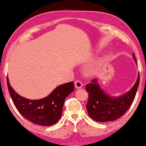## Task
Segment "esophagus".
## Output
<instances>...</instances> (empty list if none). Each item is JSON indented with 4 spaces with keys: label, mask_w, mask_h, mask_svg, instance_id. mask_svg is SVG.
Instances as JSON below:
<instances>
[{
    "label": "esophagus",
    "mask_w": 146,
    "mask_h": 146,
    "mask_svg": "<svg viewBox=\"0 0 146 146\" xmlns=\"http://www.w3.org/2000/svg\"><path fill=\"white\" fill-rule=\"evenodd\" d=\"M74 85H75V87L76 88H80L82 87V83L81 81L80 80H76V82H74Z\"/></svg>",
    "instance_id": "obj_1"
}]
</instances>
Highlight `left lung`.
Returning a JSON list of instances; mask_svg holds the SVG:
<instances>
[{"mask_svg": "<svg viewBox=\"0 0 146 146\" xmlns=\"http://www.w3.org/2000/svg\"><path fill=\"white\" fill-rule=\"evenodd\" d=\"M135 60V55H133ZM139 84V74L135 84L131 89L118 97L107 95L103 91L96 79L92 80L91 82L86 86V90L88 93L86 109L88 115L97 122L112 121L122 117L131 105L138 86Z\"/></svg>", "mask_w": 146, "mask_h": 146, "instance_id": "1", "label": "left lung"}]
</instances>
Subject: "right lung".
I'll list each match as a JSON object with an SVG mask.
<instances>
[{"label":"right lung","instance_id":"add662e5","mask_svg":"<svg viewBox=\"0 0 146 146\" xmlns=\"http://www.w3.org/2000/svg\"><path fill=\"white\" fill-rule=\"evenodd\" d=\"M9 94L17 109L29 121L42 126H50L56 123L61 118L64 101L74 90L73 82L58 86L46 97L39 100H29L19 95L9 84Z\"/></svg>","mask_w":146,"mask_h":146}]
</instances>
